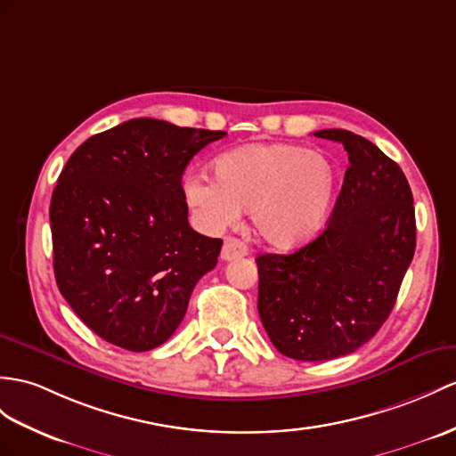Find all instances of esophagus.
<instances>
[{
    "label": "esophagus",
    "instance_id": "34e87169",
    "mask_svg": "<svg viewBox=\"0 0 456 456\" xmlns=\"http://www.w3.org/2000/svg\"><path fill=\"white\" fill-rule=\"evenodd\" d=\"M243 255H248V246L238 238H226L224 240V246H222L220 251V257L222 261H232V259H238L243 257Z\"/></svg>",
    "mask_w": 456,
    "mask_h": 456
}]
</instances>
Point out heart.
Returning <instances> with one entry per match:
<instances>
[{"label":"heart","mask_w":456,"mask_h":456,"mask_svg":"<svg viewBox=\"0 0 456 456\" xmlns=\"http://www.w3.org/2000/svg\"><path fill=\"white\" fill-rule=\"evenodd\" d=\"M215 180L193 174L183 180L187 205L207 232L234 226L249 208L263 241L292 249L323 228L335 201L338 170L325 154L288 142H249L213 162Z\"/></svg>","instance_id":"b5f03b06"}]
</instances>
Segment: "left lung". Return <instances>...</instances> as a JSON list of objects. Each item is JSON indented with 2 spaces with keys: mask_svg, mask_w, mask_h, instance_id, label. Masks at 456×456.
<instances>
[{
  "mask_svg": "<svg viewBox=\"0 0 456 456\" xmlns=\"http://www.w3.org/2000/svg\"><path fill=\"white\" fill-rule=\"evenodd\" d=\"M342 142L348 170L325 230L294 253L259 255L261 323L288 358L323 362L356 352L391 315L416 249L414 199L404 172L368 139Z\"/></svg>",
  "mask_w": 456,
  "mask_h": 456,
  "instance_id": "1",
  "label": "left lung"
}]
</instances>
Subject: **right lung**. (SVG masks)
Returning a JSON list of instances; mask_svg holds the SVG:
<instances>
[{
  "mask_svg": "<svg viewBox=\"0 0 456 456\" xmlns=\"http://www.w3.org/2000/svg\"><path fill=\"white\" fill-rule=\"evenodd\" d=\"M224 131L137 118L86 139L52 193L53 273L100 338L131 352L168 340L222 240L187 222L185 166Z\"/></svg>",
  "mask_w": 456,
  "mask_h": 456,
  "instance_id": "right-lung-1",
  "label": "right lung"
}]
</instances>
